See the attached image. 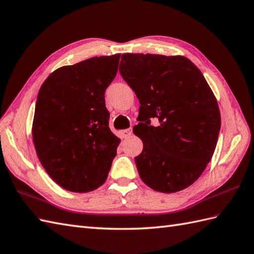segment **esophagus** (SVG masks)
Instances as JSON below:
<instances>
[{
  "mask_svg": "<svg viewBox=\"0 0 254 254\" xmlns=\"http://www.w3.org/2000/svg\"><path fill=\"white\" fill-rule=\"evenodd\" d=\"M132 133H133V129H132V127L126 128V129H123V131H121V134H122L123 136H125V137H128L129 135H132Z\"/></svg>",
  "mask_w": 254,
  "mask_h": 254,
  "instance_id": "1",
  "label": "esophagus"
}]
</instances>
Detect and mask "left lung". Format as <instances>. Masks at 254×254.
<instances>
[{"label": "left lung", "mask_w": 254, "mask_h": 254, "mask_svg": "<svg viewBox=\"0 0 254 254\" xmlns=\"http://www.w3.org/2000/svg\"><path fill=\"white\" fill-rule=\"evenodd\" d=\"M119 70L140 104L133 132L144 144L135 157L141 181L166 193L185 190L215 150L221 115L214 94L183 56L123 54ZM151 117L158 126L151 125Z\"/></svg>", "instance_id": "obj_1"}]
</instances>
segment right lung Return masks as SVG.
Wrapping results in <instances>:
<instances>
[{"label": "right lung", "mask_w": 254, "mask_h": 254, "mask_svg": "<svg viewBox=\"0 0 254 254\" xmlns=\"http://www.w3.org/2000/svg\"><path fill=\"white\" fill-rule=\"evenodd\" d=\"M120 54L64 66L41 86L32 126L37 155L53 181L87 192L107 179L120 139L109 128L105 91L118 71Z\"/></svg>", "instance_id": "1"}]
</instances>
